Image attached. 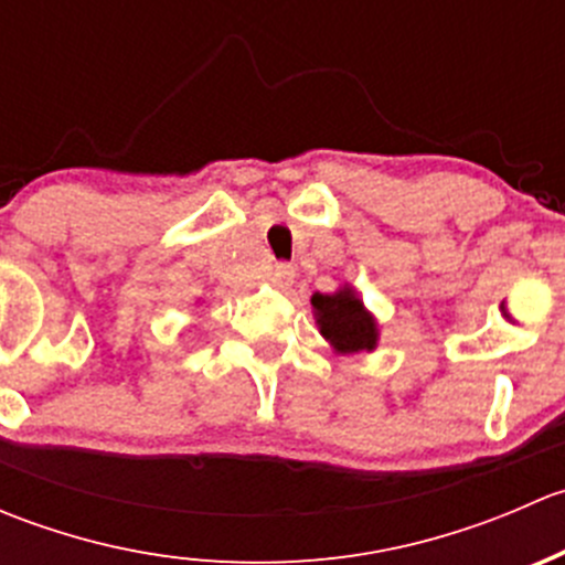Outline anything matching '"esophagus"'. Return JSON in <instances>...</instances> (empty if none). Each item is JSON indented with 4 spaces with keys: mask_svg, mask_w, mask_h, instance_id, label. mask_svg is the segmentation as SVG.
Wrapping results in <instances>:
<instances>
[{
    "mask_svg": "<svg viewBox=\"0 0 565 565\" xmlns=\"http://www.w3.org/2000/svg\"><path fill=\"white\" fill-rule=\"evenodd\" d=\"M270 281H273V287L287 289L289 284L295 281V267L287 265V262H276V265L270 267Z\"/></svg>",
    "mask_w": 565,
    "mask_h": 565,
    "instance_id": "obj_1",
    "label": "esophagus"
}]
</instances>
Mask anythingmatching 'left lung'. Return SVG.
Listing matches in <instances>:
<instances>
[{
  "instance_id": "obj_1",
  "label": "left lung",
  "mask_w": 565,
  "mask_h": 565,
  "mask_svg": "<svg viewBox=\"0 0 565 565\" xmlns=\"http://www.w3.org/2000/svg\"><path fill=\"white\" fill-rule=\"evenodd\" d=\"M315 315L324 339L339 352H361L374 350L377 344V324L372 315L363 309L361 300L355 298L352 289H341L335 295L317 292L311 298Z\"/></svg>"
}]
</instances>
